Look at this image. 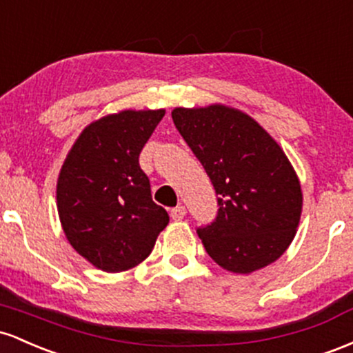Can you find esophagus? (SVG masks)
Wrapping results in <instances>:
<instances>
[{
  "mask_svg": "<svg viewBox=\"0 0 353 353\" xmlns=\"http://www.w3.org/2000/svg\"><path fill=\"white\" fill-rule=\"evenodd\" d=\"M170 215H172L173 220H183L185 215H187V208H185L183 205H180V207L172 208V212H170Z\"/></svg>",
  "mask_w": 353,
  "mask_h": 353,
  "instance_id": "obj_1",
  "label": "esophagus"
}]
</instances>
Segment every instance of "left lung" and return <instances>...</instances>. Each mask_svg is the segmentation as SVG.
<instances>
[{"instance_id":"left-lung-1","label":"left lung","mask_w":353,"mask_h":353,"mask_svg":"<svg viewBox=\"0 0 353 353\" xmlns=\"http://www.w3.org/2000/svg\"><path fill=\"white\" fill-rule=\"evenodd\" d=\"M173 123L203 165L219 213L196 230L225 270L252 273L283 255L302 215V188L280 145L247 113L225 105L175 108Z\"/></svg>"}]
</instances>
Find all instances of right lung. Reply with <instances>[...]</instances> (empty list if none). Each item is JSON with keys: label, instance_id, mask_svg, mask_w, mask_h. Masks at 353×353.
<instances>
[{"label": "right lung", "instance_id": "right-lung-1", "mask_svg": "<svg viewBox=\"0 0 353 353\" xmlns=\"http://www.w3.org/2000/svg\"><path fill=\"white\" fill-rule=\"evenodd\" d=\"M163 117L165 110L106 114L83 130L61 166L57 207L63 232L103 272H125L143 262L168 225L138 161Z\"/></svg>", "mask_w": 353, "mask_h": 353}]
</instances>
